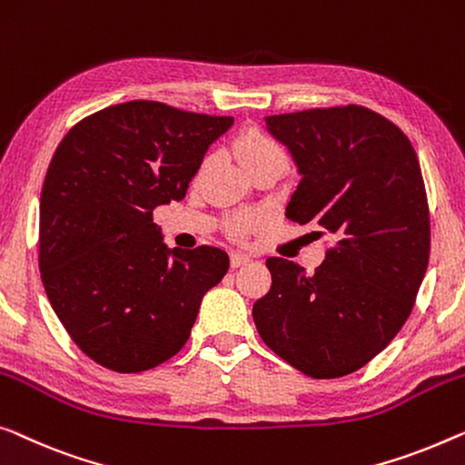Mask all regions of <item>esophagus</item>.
Segmentation results:
<instances>
[{
  "instance_id": "esophagus-1",
  "label": "esophagus",
  "mask_w": 465,
  "mask_h": 465,
  "mask_svg": "<svg viewBox=\"0 0 465 465\" xmlns=\"http://www.w3.org/2000/svg\"><path fill=\"white\" fill-rule=\"evenodd\" d=\"M249 260H252V258H249V255L243 253V252H232V253H231V264H232V268L245 266Z\"/></svg>"
}]
</instances>
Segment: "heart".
Masks as SVG:
<instances>
[{"label":"heart","instance_id":"heart-1","mask_svg":"<svg viewBox=\"0 0 465 465\" xmlns=\"http://www.w3.org/2000/svg\"><path fill=\"white\" fill-rule=\"evenodd\" d=\"M232 149L237 153V157L243 161V165L249 172L266 163L285 165L287 161V151L282 149V144L277 143L271 134H266L264 130H258V127L245 130L241 136H237ZM258 224H260L258 213L243 212V213H237V216H232L231 231L234 234H245L249 231H253Z\"/></svg>","mask_w":465,"mask_h":465}]
</instances>
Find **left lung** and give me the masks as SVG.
I'll return each instance as SVG.
<instances>
[{"label": "left lung", "mask_w": 465, "mask_h": 465, "mask_svg": "<svg viewBox=\"0 0 465 465\" xmlns=\"http://www.w3.org/2000/svg\"><path fill=\"white\" fill-rule=\"evenodd\" d=\"M266 125L302 173L285 216L319 228L329 247L312 274L268 258L272 285L253 304V322L308 378H341L394 340L426 274L420 161L401 127L359 104L271 115Z\"/></svg>", "instance_id": "1"}]
</instances>
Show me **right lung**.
I'll list each match as a JSON object with an SVG mask.
<instances>
[{"instance_id":"right-lung-1","label":"right lung","mask_w":465,"mask_h":465,"mask_svg":"<svg viewBox=\"0 0 465 465\" xmlns=\"http://www.w3.org/2000/svg\"><path fill=\"white\" fill-rule=\"evenodd\" d=\"M231 125L232 117L132 100L60 140L39 203V271L66 333L98 365L140 373L170 361L226 274L224 249H167L153 212L184 199Z\"/></svg>"}]
</instances>
